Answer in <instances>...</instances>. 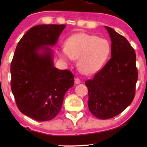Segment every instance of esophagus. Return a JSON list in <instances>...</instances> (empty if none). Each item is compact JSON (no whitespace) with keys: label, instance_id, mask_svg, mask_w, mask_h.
Masks as SVG:
<instances>
[{"label":"esophagus","instance_id":"obj_1","mask_svg":"<svg viewBox=\"0 0 147 147\" xmlns=\"http://www.w3.org/2000/svg\"><path fill=\"white\" fill-rule=\"evenodd\" d=\"M74 82H75L76 84H80L81 81H80V80L79 79V78H76L75 80H74Z\"/></svg>","mask_w":147,"mask_h":147}]
</instances>
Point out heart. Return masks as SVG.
<instances>
[{
	"mask_svg": "<svg viewBox=\"0 0 147 147\" xmlns=\"http://www.w3.org/2000/svg\"><path fill=\"white\" fill-rule=\"evenodd\" d=\"M110 52V45L107 39L80 33L70 37L65 42V47L57 49V55L65 63L78 59L80 71L92 75L103 67Z\"/></svg>",
	"mask_w": 147,
	"mask_h": 147,
	"instance_id": "b5f03b06",
	"label": "heart"
}]
</instances>
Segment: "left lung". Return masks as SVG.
<instances>
[{
	"label": "left lung",
	"instance_id": "left-lung-1",
	"mask_svg": "<svg viewBox=\"0 0 147 147\" xmlns=\"http://www.w3.org/2000/svg\"><path fill=\"white\" fill-rule=\"evenodd\" d=\"M104 27L111 39V58L93 79L85 82L90 111L102 120L118 115L131 104L138 79L134 49L125 37Z\"/></svg>",
	"mask_w": 147,
	"mask_h": 147
}]
</instances>
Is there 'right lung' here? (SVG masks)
I'll return each mask as SVG.
<instances>
[{
	"instance_id": "right-lung-1",
	"label": "right lung",
	"mask_w": 147,
	"mask_h": 147,
	"mask_svg": "<svg viewBox=\"0 0 147 147\" xmlns=\"http://www.w3.org/2000/svg\"><path fill=\"white\" fill-rule=\"evenodd\" d=\"M65 25L34 26L16 47L11 65V90L20 111L37 120H52L61 110L74 76L53 63V51Z\"/></svg>"
}]
</instances>
